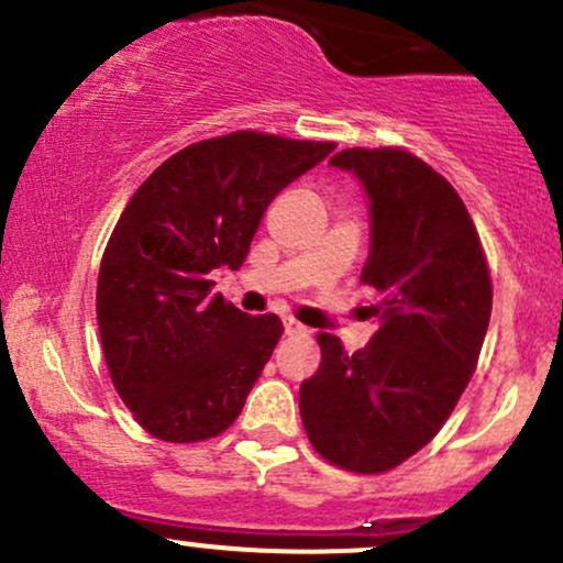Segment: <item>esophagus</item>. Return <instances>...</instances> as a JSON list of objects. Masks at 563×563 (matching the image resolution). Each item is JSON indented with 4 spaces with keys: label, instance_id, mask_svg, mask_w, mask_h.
Listing matches in <instances>:
<instances>
[{
    "label": "esophagus",
    "instance_id": "obj_1",
    "mask_svg": "<svg viewBox=\"0 0 563 563\" xmlns=\"http://www.w3.org/2000/svg\"><path fill=\"white\" fill-rule=\"evenodd\" d=\"M283 325H286V333H288V336H305V333H307L305 325L296 323L294 318H286V323H283Z\"/></svg>",
    "mask_w": 563,
    "mask_h": 563
}]
</instances>
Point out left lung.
<instances>
[{
    "mask_svg": "<svg viewBox=\"0 0 563 563\" xmlns=\"http://www.w3.org/2000/svg\"><path fill=\"white\" fill-rule=\"evenodd\" d=\"M368 197L372 243L361 283L382 294L376 333L344 352L320 333L323 363L299 411L318 454L344 471L385 473L432 441L478 363L492 280L471 213L452 184L404 150H344Z\"/></svg>",
    "mask_w": 563,
    "mask_h": 563,
    "instance_id": "left-lung-1",
    "label": "left lung"
}]
</instances>
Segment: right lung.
<instances>
[{
    "mask_svg": "<svg viewBox=\"0 0 563 563\" xmlns=\"http://www.w3.org/2000/svg\"><path fill=\"white\" fill-rule=\"evenodd\" d=\"M333 152L329 141L240 131L173 154L135 189L98 272V331L117 393L170 443L219 435L243 411L283 323L216 294L269 202Z\"/></svg>",
    "mask_w": 563,
    "mask_h": 563,
    "instance_id": "obj_1",
    "label": "right lung"
}]
</instances>
